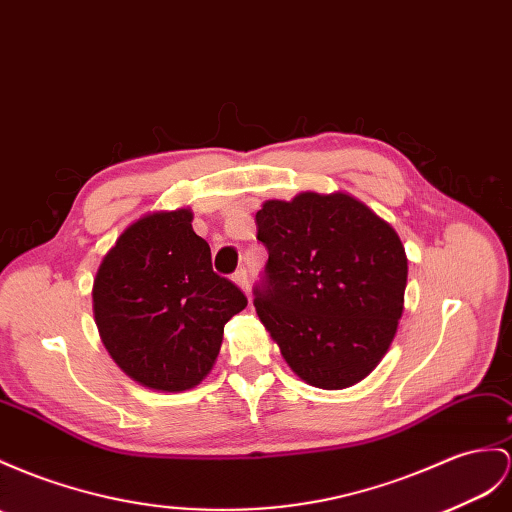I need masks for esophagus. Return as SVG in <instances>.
<instances>
[{"mask_svg": "<svg viewBox=\"0 0 512 512\" xmlns=\"http://www.w3.org/2000/svg\"><path fill=\"white\" fill-rule=\"evenodd\" d=\"M233 281L238 283L246 294H248V290H251V281H248V270H246V268H240L238 272H235V274H233Z\"/></svg>", "mask_w": 512, "mask_h": 512, "instance_id": "34e87169", "label": "esophagus"}]
</instances>
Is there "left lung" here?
Segmentation results:
<instances>
[{
	"label": "left lung",
	"mask_w": 512,
	"mask_h": 512,
	"mask_svg": "<svg viewBox=\"0 0 512 512\" xmlns=\"http://www.w3.org/2000/svg\"><path fill=\"white\" fill-rule=\"evenodd\" d=\"M255 222L268 264L253 305L281 355L313 387L359 383L402 316L409 266L398 233L342 192L266 201Z\"/></svg>",
	"instance_id": "1"
}]
</instances>
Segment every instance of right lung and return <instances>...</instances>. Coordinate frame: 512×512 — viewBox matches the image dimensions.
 I'll return each instance as SVG.
<instances>
[{"instance_id": "add662e5", "label": "right lung", "mask_w": 512, "mask_h": 512, "mask_svg": "<svg viewBox=\"0 0 512 512\" xmlns=\"http://www.w3.org/2000/svg\"><path fill=\"white\" fill-rule=\"evenodd\" d=\"M246 303L238 285L214 272L190 209L155 212L127 227L93 287L103 346L129 378L157 391L199 385L225 324Z\"/></svg>"}]
</instances>
